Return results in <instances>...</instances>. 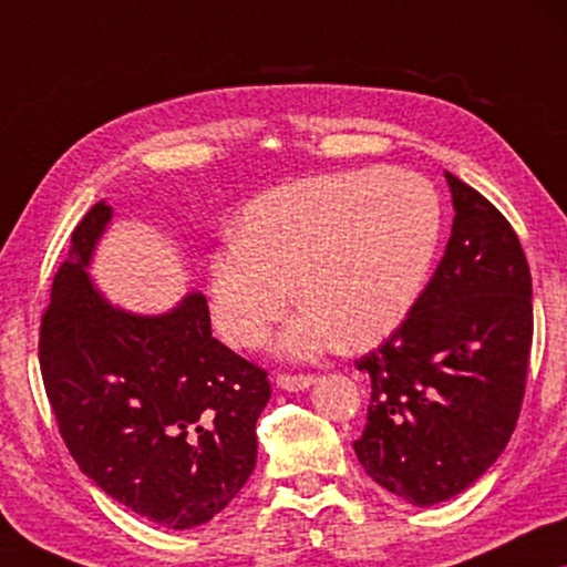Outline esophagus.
Returning a JSON list of instances; mask_svg holds the SVG:
<instances>
[{
  "label": "esophagus",
  "instance_id": "1",
  "mask_svg": "<svg viewBox=\"0 0 567 567\" xmlns=\"http://www.w3.org/2000/svg\"><path fill=\"white\" fill-rule=\"evenodd\" d=\"M276 385L286 390V393H299L313 385V374H278Z\"/></svg>",
  "mask_w": 567,
  "mask_h": 567
}]
</instances>
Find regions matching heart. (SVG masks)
Instances as JSON below:
<instances>
[{
    "instance_id": "heart-1",
    "label": "heart",
    "mask_w": 567,
    "mask_h": 567,
    "mask_svg": "<svg viewBox=\"0 0 567 567\" xmlns=\"http://www.w3.org/2000/svg\"><path fill=\"white\" fill-rule=\"evenodd\" d=\"M441 199L429 179L360 169L296 179L243 210L238 238L210 256L217 332L254 347L296 296L307 309L278 352L309 360L334 344L370 347L403 324L429 281L441 240Z\"/></svg>"
}]
</instances>
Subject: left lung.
I'll return each instance as SVG.
<instances>
[{
    "label": "left lung",
    "instance_id": "1",
    "mask_svg": "<svg viewBox=\"0 0 567 567\" xmlns=\"http://www.w3.org/2000/svg\"><path fill=\"white\" fill-rule=\"evenodd\" d=\"M454 225L439 268L388 342L357 370L372 380L354 454L413 507L468 489L507 446L525 398L533 278L517 233L446 172Z\"/></svg>",
    "mask_w": 567,
    "mask_h": 567
}]
</instances>
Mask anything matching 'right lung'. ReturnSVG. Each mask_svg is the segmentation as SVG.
<instances>
[{
  "label": "right lung",
  "instance_id": "right-lung-1",
  "mask_svg": "<svg viewBox=\"0 0 567 567\" xmlns=\"http://www.w3.org/2000/svg\"><path fill=\"white\" fill-rule=\"evenodd\" d=\"M106 199L78 228L40 327V370L68 451L111 499L156 525L210 522L254 474L266 370L217 342L199 291L164 313L111 303L91 260Z\"/></svg>",
  "mask_w": 567,
  "mask_h": 567
}]
</instances>
